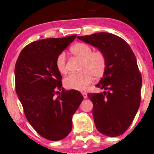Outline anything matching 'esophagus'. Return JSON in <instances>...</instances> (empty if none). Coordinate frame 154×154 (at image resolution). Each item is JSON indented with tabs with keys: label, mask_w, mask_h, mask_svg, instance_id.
Returning <instances> with one entry per match:
<instances>
[{
	"label": "esophagus",
	"mask_w": 154,
	"mask_h": 154,
	"mask_svg": "<svg viewBox=\"0 0 154 154\" xmlns=\"http://www.w3.org/2000/svg\"><path fill=\"white\" fill-rule=\"evenodd\" d=\"M82 95H83V96L84 98H87L88 95H87V93H85V92H83V93H82Z\"/></svg>",
	"instance_id": "obj_1"
}]
</instances>
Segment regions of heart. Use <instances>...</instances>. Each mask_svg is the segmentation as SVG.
<instances>
[{"label":"heart","mask_w":154,"mask_h":154,"mask_svg":"<svg viewBox=\"0 0 154 154\" xmlns=\"http://www.w3.org/2000/svg\"><path fill=\"white\" fill-rule=\"evenodd\" d=\"M70 51L73 56L81 59L79 65L81 71L68 75L64 79V85L68 88L84 91L93 81V76L99 79L105 73L107 67L106 56L100 50L92 51L91 46L83 42L75 44ZM56 66L62 74L67 72L64 54L58 56Z\"/></svg>","instance_id":"heart-1"}]
</instances>
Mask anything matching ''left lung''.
Returning a JSON list of instances; mask_svg holds the SVG:
<instances>
[{
	"instance_id": "obj_1",
	"label": "left lung",
	"mask_w": 154,
	"mask_h": 154,
	"mask_svg": "<svg viewBox=\"0 0 154 154\" xmlns=\"http://www.w3.org/2000/svg\"><path fill=\"white\" fill-rule=\"evenodd\" d=\"M97 47L107 58V67L96 87L100 93H88L93 104L95 127L107 137H117L131 125L141 103L142 78L130 46L122 38L107 32L79 36Z\"/></svg>"
}]
</instances>
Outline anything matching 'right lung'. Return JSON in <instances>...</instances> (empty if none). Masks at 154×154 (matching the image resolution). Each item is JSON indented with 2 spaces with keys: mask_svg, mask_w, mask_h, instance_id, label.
Here are the masks:
<instances>
[{
  "mask_svg": "<svg viewBox=\"0 0 154 154\" xmlns=\"http://www.w3.org/2000/svg\"><path fill=\"white\" fill-rule=\"evenodd\" d=\"M76 36L33 42L21 51L15 63V91L26 118L48 140L67 137L72 129V116L83 100L79 91L61 87L62 76L56 66L58 56Z\"/></svg>",
  "mask_w": 154,
  "mask_h": 154,
  "instance_id": "obj_1",
  "label": "right lung"
}]
</instances>
